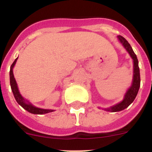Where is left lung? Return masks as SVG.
<instances>
[{
	"label": "left lung",
	"mask_w": 152,
	"mask_h": 152,
	"mask_svg": "<svg viewBox=\"0 0 152 152\" xmlns=\"http://www.w3.org/2000/svg\"><path fill=\"white\" fill-rule=\"evenodd\" d=\"M118 39L122 43V45L124 46L125 49H126V51L129 52L132 58L133 59V78H132L131 87L129 88L128 91H126L123 101L113 106V107L103 109L104 110L109 111V112H119V111H121L124 109L127 108L134 101L135 98L137 96V94L139 92V88H140V72H139V61L136 57V55L135 54L134 51L132 49L130 44L124 37H123L122 36H118Z\"/></svg>",
	"instance_id": "obj_1"
}]
</instances>
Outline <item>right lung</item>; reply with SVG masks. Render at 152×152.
<instances>
[{
  "label": "right lung",
  "instance_id": "obj_1",
  "mask_svg": "<svg viewBox=\"0 0 152 152\" xmlns=\"http://www.w3.org/2000/svg\"><path fill=\"white\" fill-rule=\"evenodd\" d=\"M18 58H17L15 59V61H13V64H11L10 66V87H11V90L13 91V96L15 97L16 100H17V103L21 106L23 109H25L26 111L31 113L33 114H45L48 113L53 112V110H45V109H41L38 108V107H34L33 104H31L30 103H29V101L26 100L22 96V95L20 94V91L18 90V87H17V84L16 82V80L14 78V75L13 73V68L15 65L16 62H17V60Z\"/></svg>",
  "mask_w": 152,
  "mask_h": 152
}]
</instances>
